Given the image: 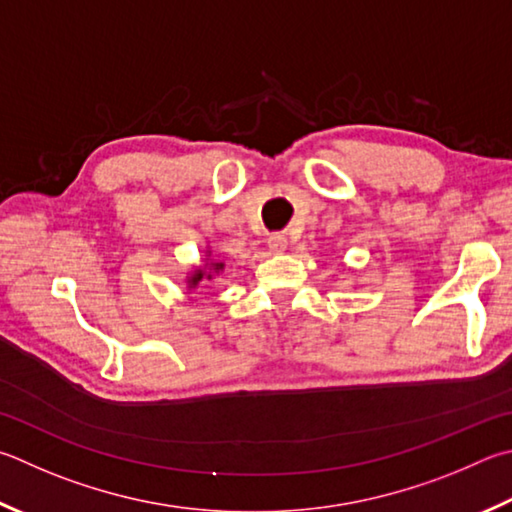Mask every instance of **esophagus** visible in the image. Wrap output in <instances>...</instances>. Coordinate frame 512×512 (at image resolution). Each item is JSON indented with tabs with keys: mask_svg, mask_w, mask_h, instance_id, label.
Returning a JSON list of instances; mask_svg holds the SVG:
<instances>
[{
	"mask_svg": "<svg viewBox=\"0 0 512 512\" xmlns=\"http://www.w3.org/2000/svg\"><path fill=\"white\" fill-rule=\"evenodd\" d=\"M288 246V239L284 232H273V235H268V248L273 250V253H282Z\"/></svg>",
	"mask_w": 512,
	"mask_h": 512,
	"instance_id": "esophagus-1",
	"label": "esophagus"
}]
</instances>
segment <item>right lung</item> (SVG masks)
<instances>
[{"label": "right lung", "instance_id": "obj_1", "mask_svg": "<svg viewBox=\"0 0 512 512\" xmlns=\"http://www.w3.org/2000/svg\"><path fill=\"white\" fill-rule=\"evenodd\" d=\"M221 268H224V264H221V262H210L203 268H194L192 275L188 277V288H197L201 282L212 280V275H217Z\"/></svg>", "mask_w": 512, "mask_h": 512}]
</instances>
